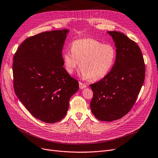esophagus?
<instances>
[{
	"label": "esophagus",
	"instance_id": "esophagus-1",
	"mask_svg": "<svg viewBox=\"0 0 158 158\" xmlns=\"http://www.w3.org/2000/svg\"><path fill=\"white\" fill-rule=\"evenodd\" d=\"M79 87H80V89H84V88H85L87 87L86 84H84V83H81V82H79Z\"/></svg>",
	"mask_w": 158,
	"mask_h": 158
}]
</instances>
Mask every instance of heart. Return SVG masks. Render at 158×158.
<instances>
[{"instance_id":"1","label":"heart","mask_w":158,"mask_h":158,"mask_svg":"<svg viewBox=\"0 0 158 158\" xmlns=\"http://www.w3.org/2000/svg\"><path fill=\"white\" fill-rule=\"evenodd\" d=\"M117 58L115 48L110 44H102L91 38L73 42L71 51L63 54L65 71L73 74L80 62L81 77L97 81L102 79L112 69Z\"/></svg>"}]
</instances>
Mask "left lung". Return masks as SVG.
Listing matches in <instances>:
<instances>
[{
	"instance_id": "left-lung-1",
	"label": "left lung",
	"mask_w": 158,
	"mask_h": 158,
	"mask_svg": "<svg viewBox=\"0 0 158 158\" xmlns=\"http://www.w3.org/2000/svg\"><path fill=\"white\" fill-rule=\"evenodd\" d=\"M115 43L117 58L111 71L89 86L93 92L90 107L102 121L124 116L134 105L145 77V65L140 48L123 33L108 31Z\"/></svg>"
}]
</instances>
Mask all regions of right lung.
<instances>
[{
	"instance_id": "obj_1",
	"label": "right lung",
	"mask_w": 158,
	"mask_h": 158,
	"mask_svg": "<svg viewBox=\"0 0 158 158\" xmlns=\"http://www.w3.org/2000/svg\"><path fill=\"white\" fill-rule=\"evenodd\" d=\"M68 30L45 31L25 40L14 56L15 93L27 110L47 123L64 118L69 100L78 90L62 57Z\"/></svg>"
}]
</instances>
